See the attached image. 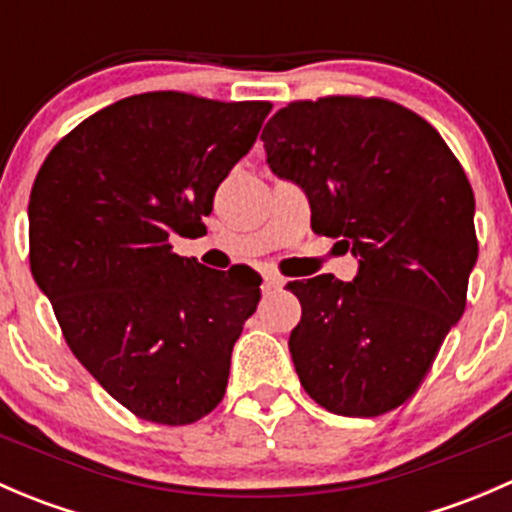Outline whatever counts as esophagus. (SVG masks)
I'll list each match as a JSON object with an SVG mask.
<instances>
[{
	"instance_id": "34e87169",
	"label": "esophagus",
	"mask_w": 512,
	"mask_h": 512,
	"mask_svg": "<svg viewBox=\"0 0 512 512\" xmlns=\"http://www.w3.org/2000/svg\"><path fill=\"white\" fill-rule=\"evenodd\" d=\"M285 285V277H280L277 272H267L265 275V289H280Z\"/></svg>"
}]
</instances>
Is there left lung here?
<instances>
[{"label":"left lung","mask_w":512,"mask_h":512,"mask_svg":"<svg viewBox=\"0 0 512 512\" xmlns=\"http://www.w3.org/2000/svg\"><path fill=\"white\" fill-rule=\"evenodd\" d=\"M277 178L297 183L312 230L359 257L352 282L294 280L289 352L304 391L339 416L404 404L466 309L476 198L441 133L386 98L292 101L262 131Z\"/></svg>","instance_id":"obj_1"}]
</instances>
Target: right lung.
Here are the masks:
<instances>
[{
  "instance_id": "obj_1",
  "label": "right lung",
  "mask_w": 512,
  "mask_h": 512,
  "mask_svg": "<svg viewBox=\"0 0 512 512\" xmlns=\"http://www.w3.org/2000/svg\"><path fill=\"white\" fill-rule=\"evenodd\" d=\"M270 108L180 91L121 98L61 138L36 175V285L76 359L143 421L185 426L223 401L262 277L175 255L170 237L203 235Z\"/></svg>"
}]
</instances>
